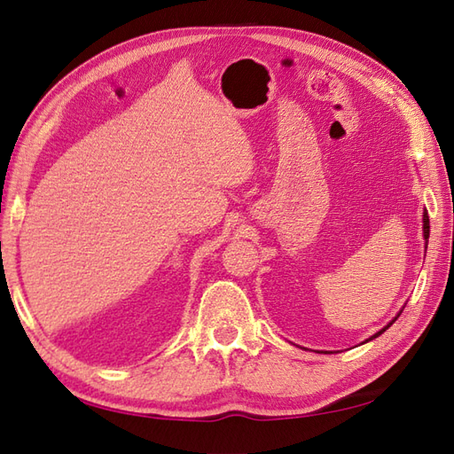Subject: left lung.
<instances>
[{
	"instance_id": "left-lung-1",
	"label": "left lung",
	"mask_w": 454,
	"mask_h": 454,
	"mask_svg": "<svg viewBox=\"0 0 454 454\" xmlns=\"http://www.w3.org/2000/svg\"><path fill=\"white\" fill-rule=\"evenodd\" d=\"M428 237H430V219H428V212H424V239H426V242H428ZM394 320H395V318H394ZM394 320H392V322H394ZM392 322H390V324H392ZM390 324H388L387 327H390ZM387 327H384V329H382V332H387ZM382 332L375 333V335H373V337H371V339H375V337H379V335H380Z\"/></svg>"
}]
</instances>
